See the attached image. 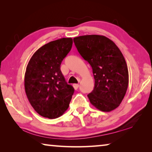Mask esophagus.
I'll return each mask as SVG.
<instances>
[{
    "label": "esophagus",
    "mask_w": 152,
    "mask_h": 152,
    "mask_svg": "<svg viewBox=\"0 0 152 152\" xmlns=\"http://www.w3.org/2000/svg\"><path fill=\"white\" fill-rule=\"evenodd\" d=\"M73 87H74V89L77 90V89L78 88V87H79V84H73Z\"/></svg>",
    "instance_id": "1"
}]
</instances>
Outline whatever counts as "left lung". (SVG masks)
Listing matches in <instances>:
<instances>
[{"label": "left lung", "mask_w": 152, "mask_h": 152, "mask_svg": "<svg viewBox=\"0 0 152 152\" xmlns=\"http://www.w3.org/2000/svg\"><path fill=\"white\" fill-rule=\"evenodd\" d=\"M78 52L92 68L93 91L88 94L91 103L101 111L119 106L127 92L128 68L116 44L103 35H87L74 38Z\"/></svg>", "instance_id": "8db88e82"}]
</instances>
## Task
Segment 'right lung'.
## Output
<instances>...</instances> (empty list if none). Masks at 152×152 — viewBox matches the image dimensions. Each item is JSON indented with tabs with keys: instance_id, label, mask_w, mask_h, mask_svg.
Here are the masks:
<instances>
[{
	"instance_id": "obj_1",
	"label": "right lung",
	"mask_w": 152,
	"mask_h": 152,
	"mask_svg": "<svg viewBox=\"0 0 152 152\" xmlns=\"http://www.w3.org/2000/svg\"><path fill=\"white\" fill-rule=\"evenodd\" d=\"M71 37L50 42L35 51L25 74V90L33 109L41 116L56 119L68 109L74 89L67 84L60 65L71 50Z\"/></svg>"
}]
</instances>
